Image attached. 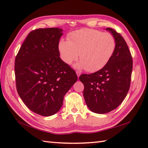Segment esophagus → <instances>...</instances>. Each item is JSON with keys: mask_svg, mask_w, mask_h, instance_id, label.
I'll list each match as a JSON object with an SVG mask.
<instances>
[{"mask_svg": "<svg viewBox=\"0 0 148 148\" xmlns=\"http://www.w3.org/2000/svg\"><path fill=\"white\" fill-rule=\"evenodd\" d=\"M76 73H77V77H80V75H81V73L80 71H76Z\"/></svg>", "mask_w": 148, "mask_h": 148, "instance_id": "1", "label": "esophagus"}]
</instances>
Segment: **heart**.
I'll use <instances>...</instances> for the list:
<instances>
[{
	"mask_svg": "<svg viewBox=\"0 0 148 148\" xmlns=\"http://www.w3.org/2000/svg\"><path fill=\"white\" fill-rule=\"evenodd\" d=\"M116 48V41L109 33L83 28L71 32L67 40H60L58 51L64 63L71 64L80 54L81 61L75 65L88 72L100 70L109 62Z\"/></svg>",
	"mask_w": 148,
	"mask_h": 148,
	"instance_id": "obj_1",
	"label": "heart"
}]
</instances>
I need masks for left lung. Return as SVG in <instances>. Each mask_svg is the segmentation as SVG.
I'll use <instances>...</instances> for the list:
<instances>
[{"mask_svg": "<svg viewBox=\"0 0 148 148\" xmlns=\"http://www.w3.org/2000/svg\"><path fill=\"white\" fill-rule=\"evenodd\" d=\"M116 41V48L106 66L92 74H83L79 79L84 85V97L88 109L104 114L116 109L129 90L132 58L126 42L121 35L106 28Z\"/></svg>", "mask_w": 148, "mask_h": 148, "instance_id": "obj_1", "label": "left lung"}]
</instances>
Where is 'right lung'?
<instances>
[{
  "label": "right lung",
  "instance_id": "add662e5",
  "mask_svg": "<svg viewBox=\"0 0 148 148\" xmlns=\"http://www.w3.org/2000/svg\"><path fill=\"white\" fill-rule=\"evenodd\" d=\"M63 29L39 28L31 32L15 59L16 88L29 110L53 115L64 95L77 80L75 71L60 57L58 43Z\"/></svg>",
  "mask_w": 148,
  "mask_h": 148
}]
</instances>
